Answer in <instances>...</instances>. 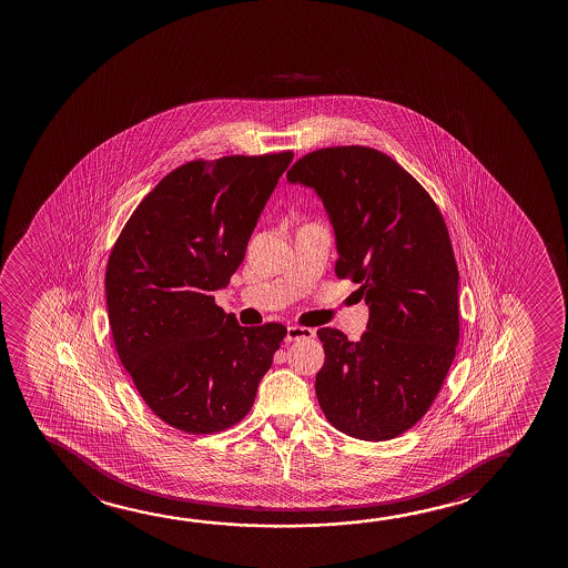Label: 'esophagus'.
<instances>
[{
    "mask_svg": "<svg viewBox=\"0 0 568 568\" xmlns=\"http://www.w3.org/2000/svg\"><path fill=\"white\" fill-rule=\"evenodd\" d=\"M314 334H316V332H314V329H311V327L288 326L285 339H287L288 343L301 342V339H312V337H314Z\"/></svg>",
    "mask_w": 568,
    "mask_h": 568,
    "instance_id": "1",
    "label": "esophagus"
}]
</instances>
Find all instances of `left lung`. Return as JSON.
Masks as SVG:
<instances>
[{
	"instance_id": "left-lung-1",
	"label": "left lung",
	"mask_w": 568,
	"mask_h": 568,
	"mask_svg": "<svg viewBox=\"0 0 568 568\" xmlns=\"http://www.w3.org/2000/svg\"><path fill=\"white\" fill-rule=\"evenodd\" d=\"M291 184L318 194L334 226L339 280L358 283L368 324L358 342L318 329L316 396L337 430L389 440L428 412L459 339L458 265L427 190L381 151L326 148L298 159Z\"/></svg>"
}]
</instances>
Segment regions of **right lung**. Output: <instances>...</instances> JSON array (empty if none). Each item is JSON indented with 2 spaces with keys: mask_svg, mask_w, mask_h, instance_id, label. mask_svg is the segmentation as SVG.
<instances>
[{
  "mask_svg": "<svg viewBox=\"0 0 568 568\" xmlns=\"http://www.w3.org/2000/svg\"><path fill=\"white\" fill-rule=\"evenodd\" d=\"M291 151L192 161L166 174L135 207L106 265L118 357L149 409L190 435L246 417L257 384L287 334L241 326L215 304Z\"/></svg>",
  "mask_w": 568,
  "mask_h": 568,
  "instance_id": "right-lung-1",
  "label": "right lung"
}]
</instances>
